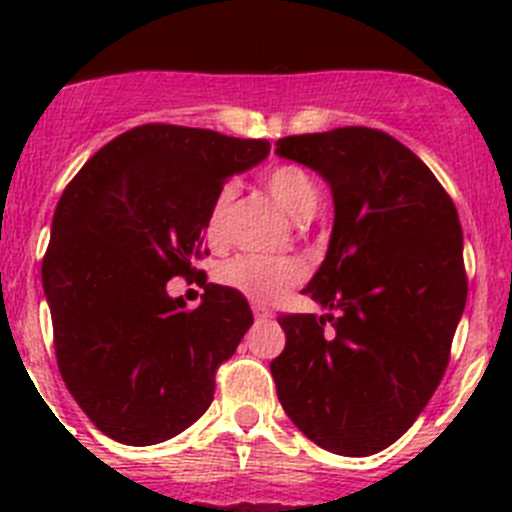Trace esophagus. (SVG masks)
I'll use <instances>...</instances> for the list:
<instances>
[{"label":"esophagus","mask_w":512,"mask_h":512,"mask_svg":"<svg viewBox=\"0 0 512 512\" xmlns=\"http://www.w3.org/2000/svg\"><path fill=\"white\" fill-rule=\"evenodd\" d=\"M253 318H256V320H271V318H274V312H271V307L261 305V302H253Z\"/></svg>","instance_id":"1"}]
</instances>
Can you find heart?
Masks as SVG:
<instances>
[{"label":"heart","instance_id":"1","mask_svg":"<svg viewBox=\"0 0 512 512\" xmlns=\"http://www.w3.org/2000/svg\"><path fill=\"white\" fill-rule=\"evenodd\" d=\"M264 189L292 220H307L318 207V184H315L310 171L302 169L300 164H277L274 169L266 171ZM233 194V187L225 184L212 197L205 220L207 238L212 243H220L225 238V223H228ZM302 279H305L302 264L295 259H287V256H279V259L235 256V259H228L217 269V282L241 292L248 300L259 302L277 300L279 295L300 284Z\"/></svg>","mask_w":512,"mask_h":512}]
</instances>
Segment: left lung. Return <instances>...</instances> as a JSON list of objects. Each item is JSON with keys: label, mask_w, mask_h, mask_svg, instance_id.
Returning <instances> with one entry per match:
<instances>
[{"label": "left lung", "mask_w": 512, "mask_h": 512, "mask_svg": "<svg viewBox=\"0 0 512 512\" xmlns=\"http://www.w3.org/2000/svg\"><path fill=\"white\" fill-rule=\"evenodd\" d=\"M277 153L318 171L336 205L325 261L302 289L328 312L279 315V402L320 449L377 454L415 423L449 364L467 305L459 215L433 171L382 130L287 135Z\"/></svg>", "instance_id": "left-lung-1"}]
</instances>
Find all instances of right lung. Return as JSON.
<instances>
[{
	"mask_svg": "<svg viewBox=\"0 0 512 512\" xmlns=\"http://www.w3.org/2000/svg\"><path fill=\"white\" fill-rule=\"evenodd\" d=\"M269 148L151 122L99 148L63 189L43 289L58 372L104 436L151 446L210 408L217 366L235 354L253 312L220 284H205L202 305L187 310L166 282L205 274L197 264L210 253L212 197Z\"/></svg>",
	"mask_w": 512,
	"mask_h": 512,
	"instance_id": "obj_1",
	"label": "right lung"
}]
</instances>
